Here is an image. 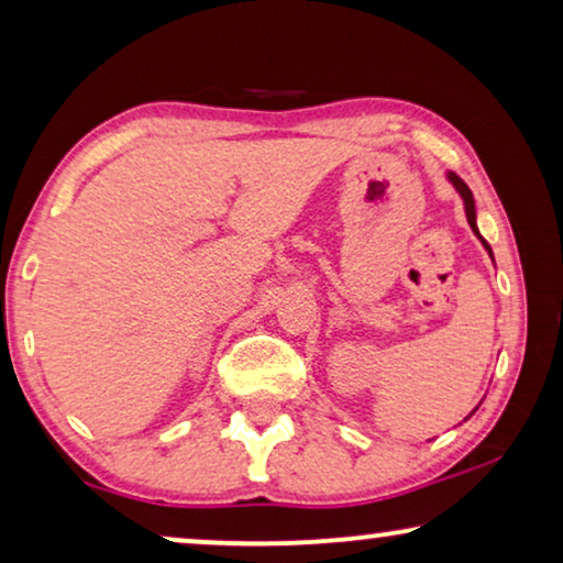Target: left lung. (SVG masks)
<instances>
[{
  "mask_svg": "<svg viewBox=\"0 0 563 563\" xmlns=\"http://www.w3.org/2000/svg\"><path fill=\"white\" fill-rule=\"evenodd\" d=\"M449 181L453 184V187H456V191H459V195H461V199H464V210H466V220H468V225H472V230H474V235H476V238H479V241H482V245H484V249H487V253H489V256H492V249H489V243H487V241H484V238H482V233H479V228H476V207H474V195H472V189H468V187H466V184H464V179H459V176H456V174H453V172H449Z\"/></svg>",
  "mask_w": 563,
  "mask_h": 563,
  "instance_id": "8db88e82",
  "label": "left lung"
}]
</instances>
